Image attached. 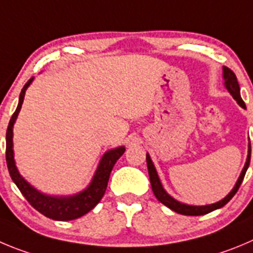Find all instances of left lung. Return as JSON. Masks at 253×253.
Here are the masks:
<instances>
[{
  "mask_svg": "<svg viewBox=\"0 0 253 253\" xmlns=\"http://www.w3.org/2000/svg\"><path fill=\"white\" fill-rule=\"evenodd\" d=\"M223 80H225V87L227 88V91L232 94V97L237 101V103L241 106V107L246 108V105H245L244 100L241 98L240 84H238L237 82V77H236V75L233 73L232 70H230L228 67H225V66H223ZM250 160H251V143L249 145V156H247V161L246 164H245L244 169H242V172H241L240 177H238L237 182H236L235 187L232 188V191H231V192L228 193L223 200L216 202V204L206 205V206H191V205H186V204H182V202L176 201L173 197H171V196L165 191V188L162 187L161 181H160L159 178L157 171H156L155 166H153L152 161H151L150 155L147 153V156H146L148 174H150L151 187H152V191L153 193H155L156 198H157L161 204H164L165 206L171 209L172 211L177 212V213L186 214V216H201V214L210 213V212L214 211V210L221 209V207L225 206V205L230 201L231 198L236 195V192H237L238 188H240L241 183H242V181H244V177L245 174H246L247 169H249L250 166Z\"/></svg>",
  "mask_w": 253,
  "mask_h": 253,
  "instance_id": "left-lung-1",
  "label": "left lung"
}]
</instances>
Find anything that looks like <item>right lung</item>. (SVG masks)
I'll list each match as a JSON object with an SVG mask.
<instances>
[{
	"instance_id": "add662e5",
	"label": "right lung",
	"mask_w": 253,
	"mask_h": 253,
	"mask_svg": "<svg viewBox=\"0 0 253 253\" xmlns=\"http://www.w3.org/2000/svg\"><path fill=\"white\" fill-rule=\"evenodd\" d=\"M34 81V77L28 80L27 84L23 86L22 91L20 93V100H18L17 108H16L15 113L12 115L11 120H9L8 127H7L6 132V162L7 167H8L9 176L12 178L13 182L18 187L25 198L30 202V205L34 207L35 210L42 213L43 216L48 217V218L56 219V221H71V219L79 218V217L84 216L87 212L91 211L98 202L101 201V198L103 197L107 188L108 178H110L111 171H112L113 166L117 162V160L124 155L126 148L124 146L113 150L107 151L105 155L102 156L100 164H98L97 169L94 172L93 178H92L91 183L87 186L81 192L76 193L73 196H67V197H56V196H48L44 193L37 191L34 186H31L27 181L23 178L18 172L17 167H16L15 159H13V125H15L16 119H17L18 112H20L21 107H22L23 98H25V93L27 87L30 86L31 82Z\"/></svg>"
}]
</instances>
